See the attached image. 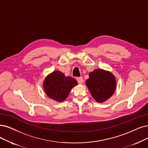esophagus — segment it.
Instances as JSON below:
<instances>
[{"instance_id":"esophagus-1","label":"esophagus","mask_w":148,"mask_h":148,"mask_svg":"<svg viewBox=\"0 0 148 148\" xmlns=\"http://www.w3.org/2000/svg\"><path fill=\"white\" fill-rule=\"evenodd\" d=\"M76 80H77V81L78 82V83L80 84L83 83V82H84V79L82 77H78L77 78H76Z\"/></svg>"}]
</instances>
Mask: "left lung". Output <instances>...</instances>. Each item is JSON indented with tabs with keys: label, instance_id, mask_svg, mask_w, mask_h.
Returning <instances> with one entry per match:
<instances>
[{
	"label": "left lung",
	"instance_id": "1",
	"mask_svg": "<svg viewBox=\"0 0 148 148\" xmlns=\"http://www.w3.org/2000/svg\"><path fill=\"white\" fill-rule=\"evenodd\" d=\"M88 76L86 84L96 101L103 103L114 93L116 81L115 76L110 72L97 69L88 74Z\"/></svg>",
	"mask_w": 148,
	"mask_h": 148
}]
</instances>
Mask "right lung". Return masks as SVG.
Wrapping results in <instances>:
<instances>
[{
    "mask_svg": "<svg viewBox=\"0 0 148 148\" xmlns=\"http://www.w3.org/2000/svg\"><path fill=\"white\" fill-rule=\"evenodd\" d=\"M78 84V82L70 76H66L56 70L47 76L43 82L44 90L50 98L61 103L66 99L72 88Z\"/></svg>",
    "mask_w": 148,
    "mask_h": 148,
    "instance_id": "right-lung-1",
    "label": "right lung"
}]
</instances>
